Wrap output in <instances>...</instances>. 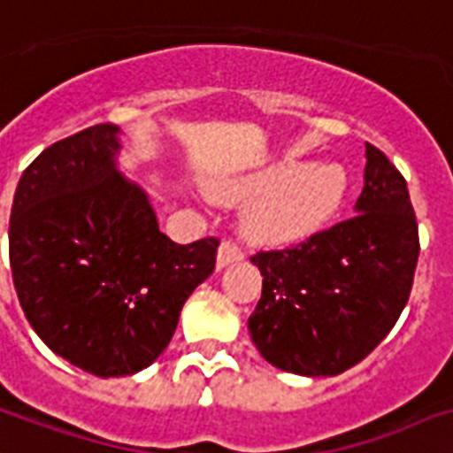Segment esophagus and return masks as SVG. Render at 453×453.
Returning a JSON list of instances; mask_svg holds the SVG:
<instances>
[{"label":"esophagus","instance_id":"34e87169","mask_svg":"<svg viewBox=\"0 0 453 453\" xmlns=\"http://www.w3.org/2000/svg\"><path fill=\"white\" fill-rule=\"evenodd\" d=\"M243 259V252L238 250L236 245L234 243H222L219 245V250H217V269H226L229 265H234V262H241Z\"/></svg>","mask_w":453,"mask_h":453}]
</instances>
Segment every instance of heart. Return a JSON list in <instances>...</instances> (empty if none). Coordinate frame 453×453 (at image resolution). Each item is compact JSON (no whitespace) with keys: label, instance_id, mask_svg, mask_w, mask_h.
<instances>
[{"label":"heart","instance_id":"obj_1","mask_svg":"<svg viewBox=\"0 0 453 453\" xmlns=\"http://www.w3.org/2000/svg\"><path fill=\"white\" fill-rule=\"evenodd\" d=\"M349 191V177L338 163L266 165L210 188L219 203H248L241 229L257 245L307 241L338 215Z\"/></svg>","mask_w":453,"mask_h":453}]
</instances>
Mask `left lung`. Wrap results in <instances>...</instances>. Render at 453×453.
Instances as JSON below:
<instances>
[{
  "instance_id": "obj_1",
  "label": "left lung",
  "mask_w": 453,
  "mask_h": 453,
  "mask_svg": "<svg viewBox=\"0 0 453 453\" xmlns=\"http://www.w3.org/2000/svg\"><path fill=\"white\" fill-rule=\"evenodd\" d=\"M418 224L404 177L366 143L354 217L288 250L257 252L262 297L248 331L272 366L338 376L397 324L418 262Z\"/></svg>"
}]
</instances>
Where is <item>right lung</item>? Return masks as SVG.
Returning a JSON list of instances; mask_svg holds the SVG:
<instances>
[{"label": "right lung", "instance_id": "right-lung-1", "mask_svg": "<svg viewBox=\"0 0 453 453\" xmlns=\"http://www.w3.org/2000/svg\"><path fill=\"white\" fill-rule=\"evenodd\" d=\"M118 125H94L27 165L9 222L19 303L44 345L94 376H132L170 345L217 238L179 245L118 170Z\"/></svg>", "mask_w": 453, "mask_h": 453}]
</instances>
